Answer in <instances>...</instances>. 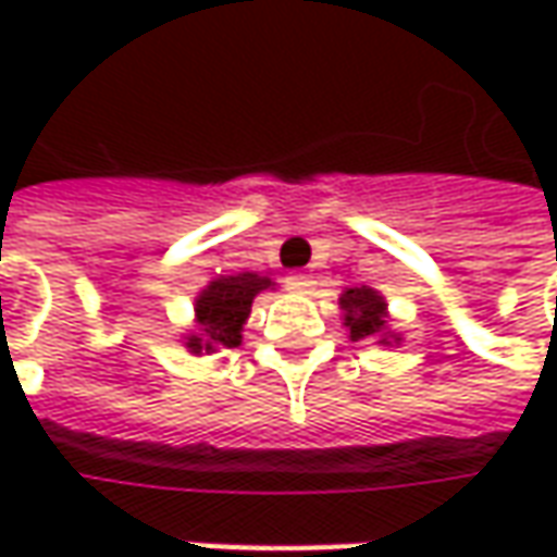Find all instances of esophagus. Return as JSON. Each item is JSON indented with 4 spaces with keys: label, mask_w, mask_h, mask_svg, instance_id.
I'll list each match as a JSON object with an SVG mask.
<instances>
[{
    "label": "esophagus",
    "mask_w": 557,
    "mask_h": 557,
    "mask_svg": "<svg viewBox=\"0 0 557 557\" xmlns=\"http://www.w3.org/2000/svg\"><path fill=\"white\" fill-rule=\"evenodd\" d=\"M288 285L294 290H300V294H310L312 288V275H307V272H294L288 278Z\"/></svg>",
    "instance_id": "1"
}]
</instances>
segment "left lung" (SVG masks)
<instances>
[{"label":"left lung","instance_id":"8db88e82","mask_svg":"<svg viewBox=\"0 0 557 557\" xmlns=\"http://www.w3.org/2000/svg\"><path fill=\"white\" fill-rule=\"evenodd\" d=\"M337 304H341V319H344V329L350 332V341H374L381 347H396L403 341V334L391 329V312L381 290L369 285L344 288Z\"/></svg>","mask_w":557,"mask_h":557}]
</instances>
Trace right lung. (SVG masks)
Here are the masks:
<instances>
[{"label":"right lung","instance_id":"1","mask_svg":"<svg viewBox=\"0 0 557 557\" xmlns=\"http://www.w3.org/2000/svg\"><path fill=\"white\" fill-rule=\"evenodd\" d=\"M272 288L275 282L257 272L210 278L195 297V329L183 337L185 350L191 356H210L238 347L253 297Z\"/></svg>","mask_w":557,"mask_h":557}]
</instances>
